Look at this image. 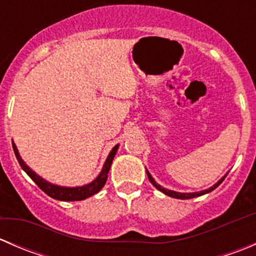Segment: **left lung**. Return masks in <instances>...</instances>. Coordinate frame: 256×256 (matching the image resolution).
Masks as SVG:
<instances>
[{
    "mask_svg": "<svg viewBox=\"0 0 256 256\" xmlns=\"http://www.w3.org/2000/svg\"><path fill=\"white\" fill-rule=\"evenodd\" d=\"M146 174H147V177H148V180H150V182L152 183V184L154 186V187L157 188V190H161L162 193H164V194L166 196H170V197H172V198H177V200H190V198H194V197H200V196H203V194H206V193H209V192H212V190H216V187H218L219 184H220L222 182H223L224 180V178L226 177V176L224 177H222L220 180H218V182L216 183V184L214 186H212L210 188H208V190H200V192H194V193H180V192H174V190H166V188H164L162 187V186H160L158 183L156 182V180H154V177L151 176V174H150V172L147 171L146 170Z\"/></svg>",
    "mask_w": 256,
    "mask_h": 256,
    "instance_id": "1",
    "label": "left lung"
}]
</instances>
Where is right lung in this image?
<instances>
[{
	"instance_id": "right-lung-1",
	"label": "right lung",
	"mask_w": 256,
	"mask_h": 256,
	"mask_svg": "<svg viewBox=\"0 0 256 256\" xmlns=\"http://www.w3.org/2000/svg\"><path fill=\"white\" fill-rule=\"evenodd\" d=\"M12 147H14V154L17 157V161L18 164H20L23 171L28 174L30 178L33 180V182L40 188L44 193H47L49 197L54 198V200H66V202H70V200H86V198L92 197V196L96 194L100 190L105 186L108 180V174L110 171V167H112V160L115 157L116 151L118 148V144L114 146V148L110 151L109 156H108L106 161H105L104 167H102V172L99 174V176L95 178L92 182L88 183L85 186H80V187H62V186H56L53 184V183L48 182L44 178H42L40 176H38L34 171L30 168L27 164H24V161L22 160V157L20 156L18 154V150L16 147L14 142H12Z\"/></svg>"
}]
</instances>
